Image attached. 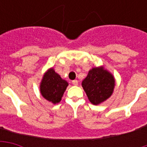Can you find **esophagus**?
Returning a JSON list of instances; mask_svg holds the SVG:
<instances>
[{
	"label": "esophagus",
	"instance_id": "1",
	"mask_svg": "<svg viewBox=\"0 0 147 147\" xmlns=\"http://www.w3.org/2000/svg\"><path fill=\"white\" fill-rule=\"evenodd\" d=\"M78 81H77V80H73V81H72V84H73V85H75V86H77V85H78Z\"/></svg>",
	"mask_w": 147,
	"mask_h": 147
}]
</instances>
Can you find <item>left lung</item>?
Here are the masks:
<instances>
[{
	"label": "left lung",
	"instance_id": "left-lung-1",
	"mask_svg": "<svg viewBox=\"0 0 147 147\" xmlns=\"http://www.w3.org/2000/svg\"><path fill=\"white\" fill-rule=\"evenodd\" d=\"M116 80L104 66L92 67L83 80L82 86L93 105H100L113 93Z\"/></svg>",
	"mask_w": 147,
	"mask_h": 147
}]
</instances>
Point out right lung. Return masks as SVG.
Segmentation results:
<instances>
[{
    "label": "right lung",
    "mask_w": 147,
    "mask_h": 147,
    "mask_svg": "<svg viewBox=\"0 0 147 147\" xmlns=\"http://www.w3.org/2000/svg\"><path fill=\"white\" fill-rule=\"evenodd\" d=\"M67 86V81L63 80L53 67H50L43 75L39 87L42 97L56 105L61 101Z\"/></svg>",
    "instance_id": "obj_1"
}]
</instances>
